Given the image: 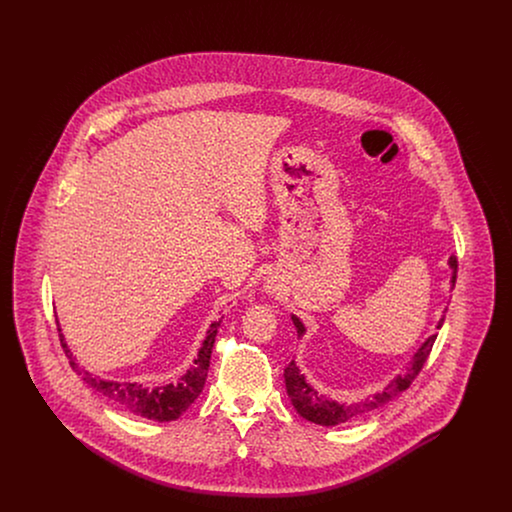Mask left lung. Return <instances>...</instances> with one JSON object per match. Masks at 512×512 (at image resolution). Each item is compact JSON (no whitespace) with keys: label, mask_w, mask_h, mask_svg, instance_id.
Here are the masks:
<instances>
[{"label":"left lung","mask_w":512,"mask_h":512,"mask_svg":"<svg viewBox=\"0 0 512 512\" xmlns=\"http://www.w3.org/2000/svg\"><path fill=\"white\" fill-rule=\"evenodd\" d=\"M457 257L451 255L449 257V268L453 270V276H451V284L455 286V280H457ZM293 326L297 330V336L301 338L305 334V326L299 318L292 315ZM445 317L439 318L438 326L441 328ZM438 338V334H432L428 340L424 341L416 353H414L413 361L411 365L407 366V370L399 376H395L391 380L390 384L384 388V391L380 393H374L372 397H366L359 403H351V405H345V403H338L334 399H328L324 397L322 393H318L307 380H305V374H301L299 366L295 365V361H292L290 365L284 368V380H286V391H288V397L292 399V405L295 407V411L301 414L305 420H311L315 424H322V426H336L341 422H349L353 418H359L363 414L370 413L378 407H384L388 401H391L397 393L407 390L411 384H413L414 378L418 376V372L422 370V366L426 363L432 347H434V341Z\"/></svg>","instance_id":"8db88e82"}]
</instances>
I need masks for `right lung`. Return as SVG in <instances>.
<instances>
[{
    "label": "right lung",
    "mask_w": 512,
    "mask_h": 512,
    "mask_svg": "<svg viewBox=\"0 0 512 512\" xmlns=\"http://www.w3.org/2000/svg\"><path fill=\"white\" fill-rule=\"evenodd\" d=\"M220 322L215 320L209 330H207V338L203 341L197 357L194 359V366L176 382V384H167V386H157V388H144L138 382H113V380H99L96 376H92L90 372L82 370L80 366L74 363L73 353L69 349V345L65 343L63 334H59L63 351L69 359V363L73 366L74 372L94 390L99 391L101 395H105L107 399H111L115 405H119L128 413L144 416L149 420H159V422H171L176 420L182 413H186L190 409V405L199 397V393L203 391L205 386V378L209 372V361H211V351H213V343L219 332ZM57 330L61 332V328L57 326Z\"/></svg>",
    "instance_id": "1"
}]
</instances>
